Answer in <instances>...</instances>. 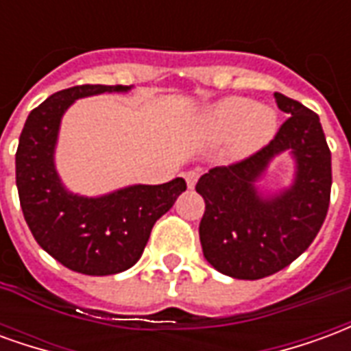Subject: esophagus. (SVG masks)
Listing matches in <instances>:
<instances>
[{
  "mask_svg": "<svg viewBox=\"0 0 351 351\" xmlns=\"http://www.w3.org/2000/svg\"><path fill=\"white\" fill-rule=\"evenodd\" d=\"M184 178H186V184H188V188H195V184H197L199 173L197 171H188V173H184Z\"/></svg>",
  "mask_w": 351,
  "mask_h": 351,
  "instance_id": "obj_1",
  "label": "esophagus"
}]
</instances>
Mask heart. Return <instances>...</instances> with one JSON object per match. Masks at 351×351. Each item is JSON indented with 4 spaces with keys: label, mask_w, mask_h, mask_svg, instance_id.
I'll return each mask as SVG.
<instances>
[{
    "label": "heart",
    "mask_w": 351,
    "mask_h": 351,
    "mask_svg": "<svg viewBox=\"0 0 351 351\" xmlns=\"http://www.w3.org/2000/svg\"><path fill=\"white\" fill-rule=\"evenodd\" d=\"M208 131L216 138L233 137L237 154H250L271 143L278 116L274 108L256 105L246 97H228L216 103L206 114Z\"/></svg>",
    "instance_id": "obj_1"
}]
</instances>
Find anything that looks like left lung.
Returning a JSON list of instances; mask_svg holds the SVG:
<instances>
[{"mask_svg": "<svg viewBox=\"0 0 351 351\" xmlns=\"http://www.w3.org/2000/svg\"><path fill=\"white\" fill-rule=\"evenodd\" d=\"M274 99L289 118L271 145L241 163L210 169L195 186L205 199L199 223L205 259L231 278L282 271L312 244L329 208L331 152L319 116L278 92ZM282 153L294 161V175L272 191L264 180Z\"/></svg>", "mask_w": 351, "mask_h": 351, "instance_id": "left-lung-1", "label": "left lung"}]
</instances>
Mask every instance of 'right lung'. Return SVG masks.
<instances>
[{"label": "right lung", "instance_id": "add662e5", "mask_svg": "<svg viewBox=\"0 0 351 351\" xmlns=\"http://www.w3.org/2000/svg\"><path fill=\"white\" fill-rule=\"evenodd\" d=\"M135 86L84 84L50 95L27 116L16 150V188L29 231L43 250L80 274L108 276L137 263L154 223L186 191L184 178L130 184L101 195H80L62 180L56 146L62 118L75 101Z\"/></svg>", "mask_w": 351, "mask_h": 351}]
</instances>
